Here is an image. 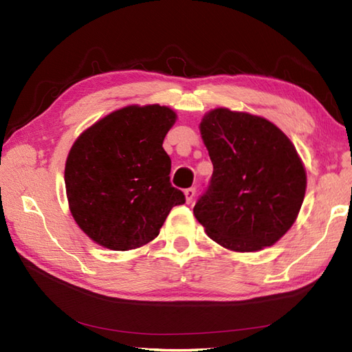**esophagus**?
Returning <instances> with one entry per match:
<instances>
[{"mask_svg":"<svg viewBox=\"0 0 352 352\" xmlns=\"http://www.w3.org/2000/svg\"><path fill=\"white\" fill-rule=\"evenodd\" d=\"M195 193H197L195 188H189V189H186V190H184L186 203H192V201H193V198H195Z\"/></svg>","mask_w":352,"mask_h":352,"instance_id":"34e87169","label":"esophagus"}]
</instances>
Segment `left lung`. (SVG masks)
<instances>
[{
    "mask_svg": "<svg viewBox=\"0 0 352 352\" xmlns=\"http://www.w3.org/2000/svg\"><path fill=\"white\" fill-rule=\"evenodd\" d=\"M199 131L213 175L195 218L227 250L272 246L294 226L307 188L294 144L267 119L223 107L206 113Z\"/></svg>",
    "mask_w": 352,
    "mask_h": 352,
    "instance_id": "1",
    "label": "left lung"
}]
</instances>
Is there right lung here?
Here are the masks:
<instances>
[{
	"mask_svg": "<svg viewBox=\"0 0 352 352\" xmlns=\"http://www.w3.org/2000/svg\"><path fill=\"white\" fill-rule=\"evenodd\" d=\"M174 110L159 104L111 111L80 134L66 159L65 186L77 226L104 248L136 250L159 236L184 204L169 182L163 140Z\"/></svg>",
	"mask_w": 352,
	"mask_h": 352,
	"instance_id": "add662e5",
	"label": "right lung"
}]
</instances>
